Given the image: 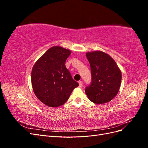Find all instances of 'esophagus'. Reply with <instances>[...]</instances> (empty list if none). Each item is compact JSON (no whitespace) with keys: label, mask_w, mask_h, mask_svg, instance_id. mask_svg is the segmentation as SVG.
Segmentation results:
<instances>
[{"label":"esophagus","mask_w":148,"mask_h":148,"mask_svg":"<svg viewBox=\"0 0 148 148\" xmlns=\"http://www.w3.org/2000/svg\"><path fill=\"white\" fill-rule=\"evenodd\" d=\"M78 83H79V87H80V88L82 87V86H83V82L82 81H79Z\"/></svg>","instance_id":"obj_1"}]
</instances>
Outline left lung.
Returning a JSON list of instances; mask_svg holds the SVG:
<instances>
[{
  "label": "left lung",
  "mask_w": 148,
  "mask_h": 148,
  "mask_svg": "<svg viewBox=\"0 0 148 148\" xmlns=\"http://www.w3.org/2000/svg\"><path fill=\"white\" fill-rule=\"evenodd\" d=\"M91 82L85 88L88 99L97 104L107 103L117 95L122 73L112 58L102 51L88 52Z\"/></svg>",
  "instance_id": "8db88e82"
}]
</instances>
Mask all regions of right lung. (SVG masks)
I'll return each instance as SVG.
<instances>
[{
	"instance_id": "add662e5",
	"label": "right lung",
	"mask_w": 148,
	"mask_h": 148,
	"mask_svg": "<svg viewBox=\"0 0 148 148\" xmlns=\"http://www.w3.org/2000/svg\"><path fill=\"white\" fill-rule=\"evenodd\" d=\"M71 52L59 46L50 48L34 65L31 83L35 95L44 104L56 107L64 104L79 86L66 68Z\"/></svg>"
}]
</instances>
